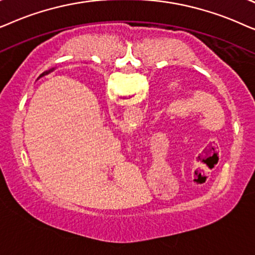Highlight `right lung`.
<instances>
[{
  "label": "right lung",
  "mask_w": 255,
  "mask_h": 255,
  "mask_svg": "<svg viewBox=\"0 0 255 255\" xmlns=\"http://www.w3.org/2000/svg\"><path fill=\"white\" fill-rule=\"evenodd\" d=\"M51 71H52V70H50V71H46V72H44V73L42 74V76H44V74H47V73H50V72H51Z\"/></svg>",
  "instance_id": "1"
}]
</instances>
